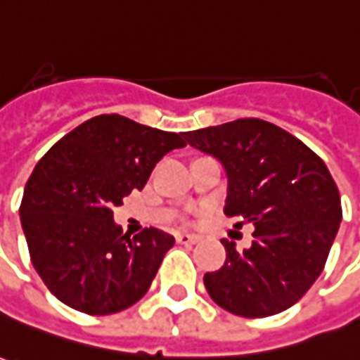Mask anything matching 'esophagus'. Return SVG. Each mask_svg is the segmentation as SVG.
<instances>
[{
	"label": "esophagus",
	"instance_id": "34e87169",
	"mask_svg": "<svg viewBox=\"0 0 360 360\" xmlns=\"http://www.w3.org/2000/svg\"><path fill=\"white\" fill-rule=\"evenodd\" d=\"M177 242H181V244H195V242H199V238L189 234V232H181V234H177Z\"/></svg>",
	"mask_w": 360,
	"mask_h": 360
}]
</instances>
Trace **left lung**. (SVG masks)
Instances as JSON below:
<instances>
[{
  "instance_id": "1",
  "label": "left lung",
  "mask_w": 360,
  "mask_h": 360,
  "mask_svg": "<svg viewBox=\"0 0 360 360\" xmlns=\"http://www.w3.org/2000/svg\"><path fill=\"white\" fill-rule=\"evenodd\" d=\"M185 139L221 161L226 217L254 224L250 248L222 240L226 262L205 274L212 302L240 317L292 307L323 272L343 217L327 165L292 134L258 118L187 131Z\"/></svg>"
}]
</instances>
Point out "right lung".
Segmentation results:
<instances>
[{
    "label": "right lung",
    "instance_id": "right-lung-1",
    "mask_svg": "<svg viewBox=\"0 0 360 360\" xmlns=\"http://www.w3.org/2000/svg\"><path fill=\"white\" fill-rule=\"evenodd\" d=\"M185 146V134L102 114L43 155L19 214L31 262L57 300L82 314L110 315L146 295L175 238L160 229L129 238L112 209L143 189L165 153Z\"/></svg>",
    "mask_w": 360,
    "mask_h": 360
}]
</instances>
